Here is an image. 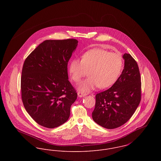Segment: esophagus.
<instances>
[{"mask_svg": "<svg viewBox=\"0 0 161 161\" xmlns=\"http://www.w3.org/2000/svg\"><path fill=\"white\" fill-rule=\"evenodd\" d=\"M77 95H78V97H82L86 96V93H83V92H77Z\"/></svg>", "mask_w": 161, "mask_h": 161, "instance_id": "esophagus-1", "label": "esophagus"}]
</instances>
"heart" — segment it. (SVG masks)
<instances>
[{
  "label": "heart",
  "mask_w": 161,
  "mask_h": 161,
  "mask_svg": "<svg viewBox=\"0 0 161 161\" xmlns=\"http://www.w3.org/2000/svg\"><path fill=\"white\" fill-rule=\"evenodd\" d=\"M122 68L123 59L120 54L97 48L86 52L81 60H72L69 70L72 79L77 84L89 72V77L78 87L80 91L87 92L97 86L100 89H106L113 86Z\"/></svg>",
  "instance_id": "1"
}]
</instances>
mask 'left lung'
<instances>
[{
	"mask_svg": "<svg viewBox=\"0 0 161 161\" xmlns=\"http://www.w3.org/2000/svg\"><path fill=\"white\" fill-rule=\"evenodd\" d=\"M123 58L124 69L115 84L95 95L92 118L107 129L116 128L126 123L141 101V82L138 64L130 54H124Z\"/></svg>",
	"mask_w": 161,
	"mask_h": 161,
	"instance_id": "obj_1",
	"label": "left lung"
}]
</instances>
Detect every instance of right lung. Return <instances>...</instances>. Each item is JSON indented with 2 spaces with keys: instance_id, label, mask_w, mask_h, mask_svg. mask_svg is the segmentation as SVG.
<instances>
[{
  "instance_id": "right-lung-1",
  "label": "right lung",
  "mask_w": 161,
  "mask_h": 161,
  "mask_svg": "<svg viewBox=\"0 0 161 161\" xmlns=\"http://www.w3.org/2000/svg\"><path fill=\"white\" fill-rule=\"evenodd\" d=\"M75 39L45 40L26 58L21 92L28 114L40 125L54 128L64 124L77 93L69 81L68 63Z\"/></svg>"
}]
</instances>
